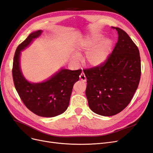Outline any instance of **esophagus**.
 I'll return each mask as SVG.
<instances>
[{
    "mask_svg": "<svg viewBox=\"0 0 153 153\" xmlns=\"http://www.w3.org/2000/svg\"><path fill=\"white\" fill-rule=\"evenodd\" d=\"M79 77H80V79L82 81H83V82H86V81H87L86 76H85V74H84V73H82L80 74V75Z\"/></svg>",
    "mask_w": 153,
    "mask_h": 153,
    "instance_id": "1",
    "label": "esophagus"
}]
</instances>
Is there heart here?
<instances>
[{"mask_svg":"<svg viewBox=\"0 0 153 153\" xmlns=\"http://www.w3.org/2000/svg\"><path fill=\"white\" fill-rule=\"evenodd\" d=\"M102 36L93 34L87 38L80 47V50L87 51L84 56V62L90 66H97L103 63L109 56L112 41L108 39H101ZM80 56L75 53L74 61H78Z\"/></svg>","mask_w":153,"mask_h":153,"instance_id":"obj_1","label":"heart"}]
</instances>
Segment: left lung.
<instances>
[{"instance_id":"obj_1","label":"left lung","mask_w":153,"mask_h":153,"mask_svg":"<svg viewBox=\"0 0 153 153\" xmlns=\"http://www.w3.org/2000/svg\"><path fill=\"white\" fill-rule=\"evenodd\" d=\"M118 33L112 52L99 66L84 69L87 86L85 94L92 112L112 116L130 103L141 76L139 50L126 32L112 27Z\"/></svg>"}]
</instances>
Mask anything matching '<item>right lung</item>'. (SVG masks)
Listing matches in <instances>:
<instances>
[{
    "mask_svg": "<svg viewBox=\"0 0 153 153\" xmlns=\"http://www.w3.org/2000/svg\"><path fill=\"white\" fill-rule=\"evenodd\" d=\"M41 32V30L32 32L18 46L13 59L12 75L16 90L26 107L39 116L52 117L68 108L73 85L79 80L82 69H61L47 81L39 84L27 82L20 71V51Z\"/></svg>",
    "mask_w": 153,
    "mask_h": 153,
    "instance_id": "add662e5",
    "label": "right lung"
}]
</instances>
